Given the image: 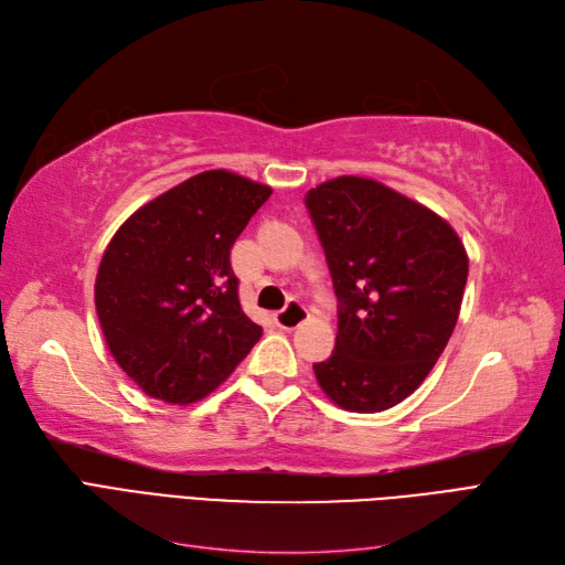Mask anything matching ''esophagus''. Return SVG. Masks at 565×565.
Returning <instances> with one entry per match:
<instances>
[{
    "mask_svg": "<svg viewBox=\"0 0 565 565\" xmlns=\"http://www.w3.org/2000/svg\"><path fill=\"white\" fill-rule=\"evenodd\" d=\"M309 318V309L301 301H289L282 311H278L276 316H273V320H276L278 328L282 330H295L299 328V324Z\"/></svg>",
    "mask_w": 565,
    "mask_h": 565,
    "instance_id": "34e87169",
    "label": "esophagus"
}]
</instances>
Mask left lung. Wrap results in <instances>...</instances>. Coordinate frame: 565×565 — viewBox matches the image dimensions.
Listing matches in <instances>:
<instances>
[{"mask_svg": "<svg viewBox=\"0 0 565 565\" xmlns=\"http://www.w3.org/2000/svg\"><path fill=\"white\" fill-rule=\"evenodd\" d=\"M306 210L337 295V344L316 380L351 413H382L431 372L457 324L469 259L424 204L361 177L311 188Z\"/></svg>", "mask_w": 565, "mask_h": 565, "instance_id": "1", "label": "left lung"}]
</instances>
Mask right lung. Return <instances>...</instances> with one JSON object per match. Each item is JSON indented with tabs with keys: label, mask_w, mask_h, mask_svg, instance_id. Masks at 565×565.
Returning a JSON list of instances; mask_svg holds the SVG:
<instances>
[{
	"label": "right lung",
	"mask_w": 565,
	"mask_h": 565,
	"mask_svg": "<svg viewBox=\"0 0 565 565\" xmlns=\"http://www.w3.org/2000/svg\"><path fill=\"white\" fill-rule=\"evenodd\" d=\"M268 195V185L214 169L143 204L115 233L98 266L96 313L117 365L148 396L200 401L259 341L231 247Z\"/></svg>",
	"instance_id": "right-lung-1"
}]
</instances>
